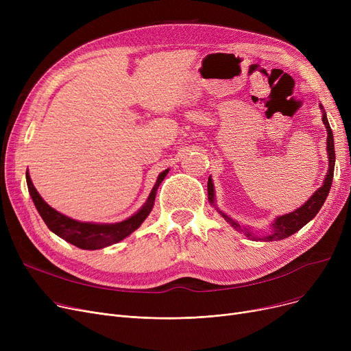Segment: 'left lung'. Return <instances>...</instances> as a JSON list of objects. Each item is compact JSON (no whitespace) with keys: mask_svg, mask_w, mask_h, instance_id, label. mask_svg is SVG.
Segmentation results:
<instances>
[{"mask_svg":"<svg viewBox=\"0 0 351 351\" xmlns=\"http://www.w3.org/2000/svg\"><path fill=\"white\" fill-rule=\"evenodd\" d=\"M320 108L323 109V106L320 105ZM323 123L326 125V129H327V154H328V171H327V175L324 178V183L323 186L319 188L315 193H313V196L306 202V204L296 209L291 213H287V215H283V216H279L278 219L274 220V223L271 225L273 226V230L269 236L266 237H262L259 239V241H266V242H271V241H282V239H286L289 236H291L293 233H296L298 230H300L306 223H308L310 220L315 217L317 215V212L320 210V208L323 206L324 200L330 192V186H331V180H333V173H335V160H336V154H335V139H333V131H331V128L328 125V121H327V117H326V112L323 110ZM208 197H209V202L210 204H215V192H213V183H212V179L209 178L208 180ZM220 212V210H219ZM220 215H222L225 217V220H228V222L239 232H243L247 237H252L253 241H257V237L253 236V233H250L247 229H243L241 225L236 223L234 220H232L229 216H226L223 212H220Z\"/></svg>","mask_w":351,"mask_h":351,"instance_id":"8db88e82","label":"left lung"}]
</instances>
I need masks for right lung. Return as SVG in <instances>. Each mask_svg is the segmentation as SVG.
Instances as JSON below:
<instances>
[{
    "mask_svg": "<svg viewBox=\"0 0 351 351\" xmlns=\"http://www.w3.org/2000/svg\"><path fill=\"white\" fill-rule=\"evenodd\" d=\"M168 172L169 171L166 169L158 176V180L155 183L149 197H147L146 204L142 206L139 212H136L129 219L123 220V222L114 223V225H99V223H88V222L85 223V222H78V220L66 217L45 204V200L34 188L28 173H27V183H28V191L34 200V205L36 210H38V213L41 215L43 220L49 230H52L55 234L62 237L64 241L69 242L71 245L77 246L80 249L97 250L122 241V239L131 234L134 230H136L142 225L143 220L147 217V215L151 213L154 208L156 189Z\"/></svg>",
    "mask_w": 351,
    "mask_h": 351,
    "instance_id": "1",
    "label": "right lung"
}]
</instances>
